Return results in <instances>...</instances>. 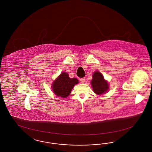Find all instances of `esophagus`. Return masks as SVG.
Listing matches in <instances>:
<instances>
[{"mask_svg":"<svg viewBox=\"0 0 152 152\" xmlns=\"http://www.w3.org/2000/svg\"><path fill=\"white\" fill-rule=\"evenodd\" d=\"M80 81L81 83H84L85 82V78H80Z\"/></svg>","mask_w":152,"mask_h":152,"instance_id":"obj_1","label":"esophagus"}]
</instances>
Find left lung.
<instances>
[{"mask_svg": "<svg viewBox=\"0 0 152 152\" xmlns=\"http://www.w3.org/2000/svg\"><path fill=\"white\" fill-rule=\"evenodd\" d=\"M93 91L98 95H101L106 92L109 88V85L103 76L99 72H95L92 76L91 82Z\"/></svg>", "mask_w": 152, "mask_h": 152, "instance_id": "1", "label": "left lung"}]
</instances>
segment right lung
<instances>
[{
    "label": "right lung",
    "mask_w": 152,
    "mask_h": 152,
    "mask_svg": "<svg viewBox=\"0 0 152 152\" xmlns=\"http://www.w3.org/2000/svg\"><path fill=\"white\" fill-rule=\"evenodd\" d=\"M78 83L77 78H69L68 74L62 72L52 85L53 91L57 96L67 97L76 84Z\"/></svg>",
    "instance_id": "right-lung-1"
}]
</instances>
